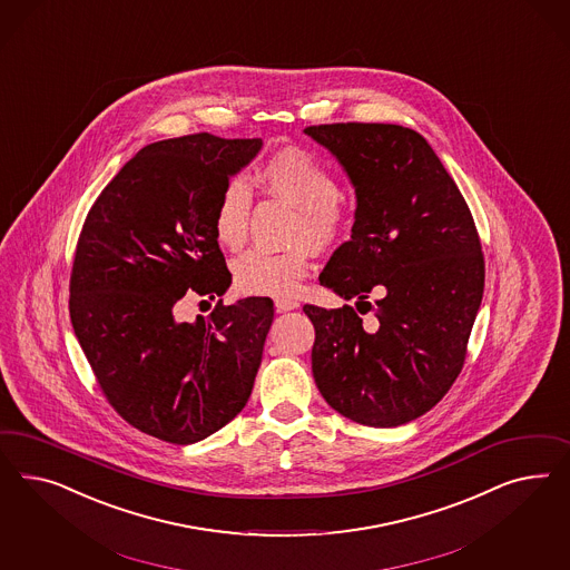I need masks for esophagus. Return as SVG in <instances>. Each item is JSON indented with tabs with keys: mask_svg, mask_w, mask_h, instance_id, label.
Wrapping results in <instances>:
<instances>
[{
	"mask_svg": "<svg viewBox=\"0 0 570 570\" xmlns=\"http://www.w3.org/2000/svg\"><path fill=\"white\" fill-rule=\"evenodd\" d=\"M298 307V301L296 298H291V296H276V309L279 313H284V311H293Z\"/></svg>",
	"mask_w": 570,
	"mask_h": 570,
	"instance_id": "obj_1",
	"label": "esophagus"
}]
</instances>
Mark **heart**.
<instances>
[{"mask_svg":"<svg viewBox=\"0 0 570 570\" xmlns=\"http://www.w3.org/2000/svg\"><path fill=\"white\" fill-rule=\"evenodd\" d=\"M261 181L277 198L298 208L294 242L284 253L248 250L234 261L232 274L236 288L244 294H291L307 276L311 246L328 248L345 232L346 213L338 200V184L328 167L298 148H286L272 156L263 169ZM253 194L244 179H229L215 198L213 234L217 242L236 250L248 229Z\"/></svg>","mask_w":570,"mask_h":570,"instance_id":"heart-1","label":"heart"}]
</instances>
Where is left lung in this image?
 Segmentation results:
<instances>
[{
	"instance_id": "left-lung-1",
	"label": "left lung",
	"mask_w": 570,
	"mask_h": 570,
	"mask_svg": "<svg viewBox=\"0 0 570 570\" xmlns=\"http://www.w3.org/2000/svg\"><path fill=\"white\" fill-rule=\"evenodd\" d=\"M305 134L338 160L357 200L351 240L332 253L320 284L377 317L367 327L348 305H305L313 379L330 407L357 424H407L445 397L464 365L484 288L474 219L414 129L334 122ZM370 292L381 294L374 306Z\"/></svg>"
}]
</instances>
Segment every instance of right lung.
Returning <instances> with one entry per match:
<instances>
[{
	"mask_svg": "<svg viewBox=\"0 0 570 570\" xmlns=\"http://www.w3.org/2000/svg\"><path fill=\"white\" fill-rule=\"evenodd\" d=\"M263 139L210 134L141 148L104 188L77 242L70 322L110 405L138 431L190 445L240 414L259 372L274 301H222L177 322L188 293L232 284L213 234L215 198Z\"/></svg>",
	"mask_w": 570,
	"mask_h": 570,
	"instance_id": "obj_1",
	"label": "right lung"
}]
</instances>
